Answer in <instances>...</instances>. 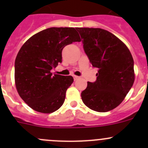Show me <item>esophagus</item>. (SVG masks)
<instances>
[{
	"instance_id": "1",
	"label": "esophagus",
	"mask_w": 148,
	"mask_h": 148,
	"mask_svg": "<svg viewBox=\"0 0 148 148\" xmlns=\"http://www.w3.org/2000/svg\"><path fill=\"white\" fill-rule=\"evenodd\" d=\"M79 78V77H78V76H74V79L75 80V81H76V80L78 79Z\"/></svg>"
}]
</instances>
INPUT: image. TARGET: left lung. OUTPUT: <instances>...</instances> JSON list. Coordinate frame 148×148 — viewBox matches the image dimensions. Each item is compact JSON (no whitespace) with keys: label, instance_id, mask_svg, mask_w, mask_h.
<instances>
[{"label":"left lung","instance_id":"obj_1","mask_svg":"<svg viewBox=\"0 0 148 148\" xmlns=\"http://www.w3.org/2000/svg\"><path fill=\"white\" fill-rule=\"evenodd\" d=\"M92 66L98 68L95 82H87L81 94L89 109L105 112L123 101L135 81L134 61L126 45L108 31L77 28Z\"/></svg>","mask_w":148,"mask_h":148}]
</instances>
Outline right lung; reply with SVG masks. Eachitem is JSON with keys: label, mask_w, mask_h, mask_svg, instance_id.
Listing matches in <instances>:
<instances>
[{"label": "right lung", "mask_w": 148, "mask_h": 148, "mask_svg": "<svg viewBox=\"0 0 148 148\" xmlns=\"http://www.w3.org/2000/svg\"><path fill=\"white\" fill-rule=\"evenodd\" d=\"M80 41L74 28L51 27L36 34L21 48L15 61V82L21 99L33 110L51 113L64 104L74 79L53 75L51 70L62 62L66 46Z\"/></svg>", "instance_id": "1"}]
</instances>
